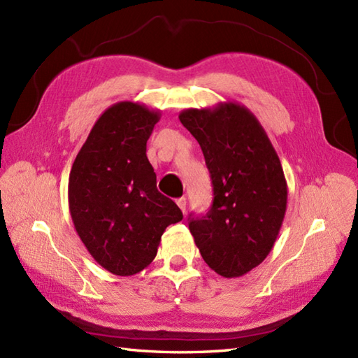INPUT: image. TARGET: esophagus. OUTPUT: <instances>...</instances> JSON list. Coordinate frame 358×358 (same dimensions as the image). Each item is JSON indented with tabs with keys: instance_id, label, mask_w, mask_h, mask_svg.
Wrapping results in <instances>:
<instances>
[{
	"instance_id": "34e87169",
	"label": "esophagus",
	"mask_w": 358,
	"mask_h": 358,
	"mask_svg": "<svg viewBox=\"0 0 358 358\" xmlns=\"http://www.w3.org/2000/svg\"><path fill=\"white\" fill-rule=\"evenodd\" d=\"M176 203H177V206L180 207L181 212H182V213H186V198H185V196H181V198H178V199L176 201Z\"/></svg>"
}]
</instances>
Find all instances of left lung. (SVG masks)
Returning a JSON list of instances; mask_svg holds the SVG:
<instances>
[{
    "mask_svg": "<svg viewBox=\"0 0 358 358\" xmlns=\"http://www.w3.org/2000/svg\"><path fill=\"white\" fill-rule=\"evenodd\" d=\"M180 121L203 150L213 204L189 230L210 269L237 278L268 257L287 207V182L259 119L239 103L186 108Z\"/></svg>",
    "mask_w": 358,
    "mask_h": 358,
    "instance_id": "obj_1",
    "label": "left lung"
}]
</instances>
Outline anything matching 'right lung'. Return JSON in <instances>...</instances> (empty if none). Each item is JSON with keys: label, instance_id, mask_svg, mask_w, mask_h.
Wrapping results in <instances>:
<instances>
[{"label": "right lung", "instance_id": "right-lung-1", "mask_svg": "<svg viewBox=\"0 0 358 358\" xmlns=\"http://www.w3.org/2000/svg\"><path fill=\"white\" fill-rule=\"evenodd\" d=\"M160 110L121 101L101 115L72 163L68 185L72 222L98 264L119 277L143 271L162 234L182 219L157 190L146 142Z\"/></svg>", "mask_w": 358, "mask_h": 358}]
</instances>
